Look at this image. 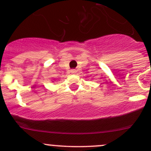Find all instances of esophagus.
<instances>
[{
    "mask_svg": "<svg viewBox=\"0 0 151 151\" xmlns=\"http://www.w3.org/2000/svg\"><path fill=\"white\" fill-rule=\"evenodd\" d=\"M76 72H77V71H76L75 69H72V70H71V74H76Z\"/></svg>",
    "mask_w": 151,
    "mask_h": 151,
    "instance_id": "1",
    "label": "esophagus"
}]
</instances>
